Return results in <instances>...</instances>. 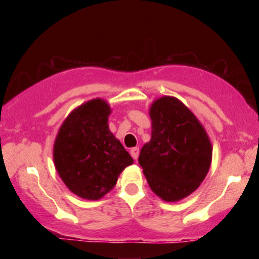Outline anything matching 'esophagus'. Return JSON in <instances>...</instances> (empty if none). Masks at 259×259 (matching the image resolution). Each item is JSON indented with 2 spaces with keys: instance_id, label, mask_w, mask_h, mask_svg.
<instances>
[{
  "instance_id": "34e87169",
  "label": "esophagus",
  "mask_w": 259,
  "mask_h": 259,
  "mask_svg": "<svg viewBox=\"0 0 259 259\" xmlns=\"http://www.w3.org/2000/svg\"><path fill=\"white\" fill-rule=\"evenodd\" d=\"M130 153H131V155H132V158L134 159V160H137L138 157H139V148H138V147L131 148Z\"/></svg>"
}]
</instances>
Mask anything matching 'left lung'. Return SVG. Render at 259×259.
Listing matches in <instances>:
<instances>
[{"label": "left lung", "instance_id": "1", "mask_svg": "<svg viewBox=\"0 0 259 259\" xmlns=\"http://www.w3.org/2000/svg\"><path fill=\"white\" fill-rule=\"evenodd\" d=\"M151 140L141 148L139 164L151 190L165 201H178L196 191L206 177L212 145L196 115L173 97L151 105Z\"/></svg>", "mask_w": 259, "mask_h": 259}]
</instances>
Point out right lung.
I'll return each mask as SVG.
<instances>
[{
  "label": "right lung",
  "instance_id": "right-lung-1",
  "mask_svg": "<svg viewBox=\"0 0 259 259\" xmlns=\"http://www.w3.org/2000/svg\"><path fill=\"white\" fill-rule=\"evenodd\" d=\"M111 107L93 99L67 116L56 136L53 158L60 178L74 194L98 200L115 186L125 167L133 164L108 128Z\"/></svg>",
  "mask_w": 259,
  "mask_h": 259
}]
</instances>
